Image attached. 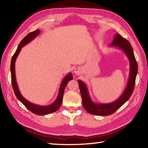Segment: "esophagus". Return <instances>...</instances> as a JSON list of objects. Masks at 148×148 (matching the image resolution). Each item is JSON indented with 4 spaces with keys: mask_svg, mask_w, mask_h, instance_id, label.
Returning <instances> with one entry per match:
<instances>
[{
    "mask_svg": "<svg viewBox=\"0 0 148 148\" xmlns=\"http://www.w3.org/2000/svg\"><path fill=\"white\" fill-rule=\"evenodd\" d=\"M80 72V69H78V68H76V69L74 70V73L76 74H79V73Z\"/></svg>",
    "mask_w": 148,
    "mask_h": 148,
    "instance_id": "esophagus-1",
    "label": "esophagus"
}]
</instances>
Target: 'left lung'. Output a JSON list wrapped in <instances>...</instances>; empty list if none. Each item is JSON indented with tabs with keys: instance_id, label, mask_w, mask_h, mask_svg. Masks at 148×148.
Returning a JSON list of instances; mask_svg holds the SVG:
<instances>
[{
	"instance_id": "left-lung-1",
	"label": "left lung",
	"mask_w": 148,
	"mask_h": 148,
	"mask_svg": "<svg viewBox=\"0 0 148 148\" xmlns=\"http://www.w3.org/2000/svg\"><path fill=\"white\" fill-rule=\"evenodd\" d=\"M110 46L117 47L126 54L130 62L129 78L125 91L119 98L114 102L108 103H95L91 99L88 90L84 82L77 80L79 84L83 105L87 112L97 116H108L113 114L116 110L124 104L130 99L134 92L136 76L137 74V63L135 58L133 49L130 43L121 37L119 34H115L114 39Z\"/></svg>"
}]
</instances>
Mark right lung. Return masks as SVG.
<instances>
[{
    "label": "right lung",
    "mask_w": 148,
    "mask_h": 148,
    "mask_svg": "<svg viewBox=\"0 0 148 148\" xmlns=\"http://www.w3.org/2000/svg\"><path fill=\"white\" fill-rule=\"evenodd\" d=\"M40 30H36L32 32H30L27 36H26L24 38L21 40L20 43L17 48L16 51L14 53V55L12 56L11 62V82H12V88H13L14 92L15 93L16 97L17 99L20 100V101L23 103V104L26 107V108L35 114L37 115H46L48 114H51V113L57 111V110L60 107L62 100H63V95H64V92L66 86H67V83L70 80L73 79L72 77V75L71 73L67 74L65 77L63 79L60 86L59 92L58 94V96L56 97L55 102L51 105L49 106H39L37 104H34L33 103H31L29 101H28L27 99H25L24 97L22 96L20 90H19L18 84L16 83V75H15V62L18 56L20 53L21 48H23L24 46L27 45L30 41L35 39L36 37L40 34Z\"/></svg>",
    "instance_id": "obj_1"
}]
</instances>
